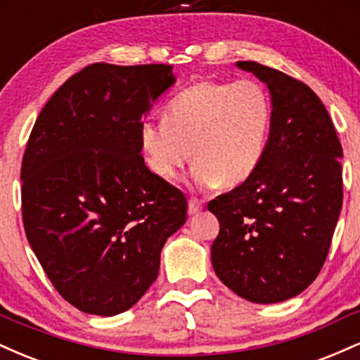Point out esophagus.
<instances>
[{
    "label": "esophagus",
    "instance_id": "obj_1",
    "mask_svg": "<svg viewBox=\"0 0 360 360\" xmlns=\"http://www.w3.org/2000/svg\"><path fill=\"white\" fill-rule=\"evenodd\" d=\"M201 210H203V203H201L200 200H196V198H191V200H189V205H188V213L198 214Z\"/></svg>",
    "mask_w": 360,
    "mask_h": 360
}]
</instances>
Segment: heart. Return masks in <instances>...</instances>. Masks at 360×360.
I'll return each instance as SVG.
<instances>
[{
	"instance_id": "heart-1",
	"label": "heart",
	"mask_w": 360,
	"mask_h": 360,
	"mask_svg": "<svg viewBox=\"0 0 360 360\" xmlns=\"http://www.w3.org/2000/svg\"><path fill=\"white\" fill-rule=\"evenodd\" d=\"M271 125L272 103L260 82L203 81L169 103L164 122L140 125V147L148 169L162 179H177L193 150L194 186H237L264 159Z\"/></svg>"
}]
</instances>
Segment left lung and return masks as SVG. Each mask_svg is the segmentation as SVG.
I'll list each match as a JSON object with an SVG mask.
<instances>
[{
	"label": "left lung",
	"instance_id": "8db88e82",
	"mask_svg": "<svg viewBox=\"0 0 360 360\" xmlns=\"http://www.w3.org/2000/svg\"><path fill=\"white\" fill-rule=\"evenodd\" d=\"M237 68L269 88L272 125L254 174L208 203L220 221L212 264L235 295L271 304L298 296L323 267L342 210V146L304 82L252 60Z\"/></svg>",
	"mask_w": 360,
	"mask_h": 360
}]
</instances>
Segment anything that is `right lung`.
<instances>
[{
  "label": "right lung",
  "instance_id": "1",
  "mask_svg": "<svg viewBox=\"0 0 360 360\" xmlns=\"http://www.w3.org/2000/svg\"><path fill=\"white\" fill-rule=\"evenodd\" d=\"M174 82L166 64H91L52 94L28 139L25 233L53 288L89 315L134 307L186 223L184 194L140 155V125Z\"/></svg>",
  "mask_w": 360,
  "mask_h": 360
}]
</instances>
